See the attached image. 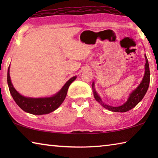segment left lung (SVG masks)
<instances>
[{"label": "left lung", "instance_id": "8db88e82", "mask_svg": "<svg viewBox=\"0 0 158 158\" xmlns=\"http://www.w3.org/2000/svg\"><path fill=\"white\" fill-rule=\"evenodd\" d=\"M146 59V64H145V73H144V75L142 79V81L139 84L138 86L133 90V91L130 93L129 98H128L127 100L125 102L119 106H111L106 105L102 100L100 95L98 94L96 92L95 89V83L94 81L92 84V89L93 90V95H94V98L98 101L100 105L105 107V109H108L109 111H114V112H126L127 111L130 110V109H133L135 106L137 105V104L141 102V100L143 98L144 95L148 90L149 83H150V69H149V64L148 61V58H147L146 54L144 55Z\"/></svg>", "mask_w": 158, "mask_h": 158}]
</instances>
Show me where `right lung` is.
Segmentation results:
<instances>
[{
  "mask_svg": "<svg viewBox=\"0 0 158 158\" xmlns=\"http://www.w3.org/2000/svg\"><path fill=\"white\" fill-rule=\"evenodd\" d=\"M76 79L77 76L69 79L59 91L51 97L29 98L21 95L16 90L10 79V66L7 69V84L12 97L22 110L33 115L47 114L57 109L65 100L69 86Z\"/></svg>",
  "mask_w": 158,
  "mask_h": 158,
  "instance_id": "add662e5",
  "label": "right lung"
}]
</instances>
